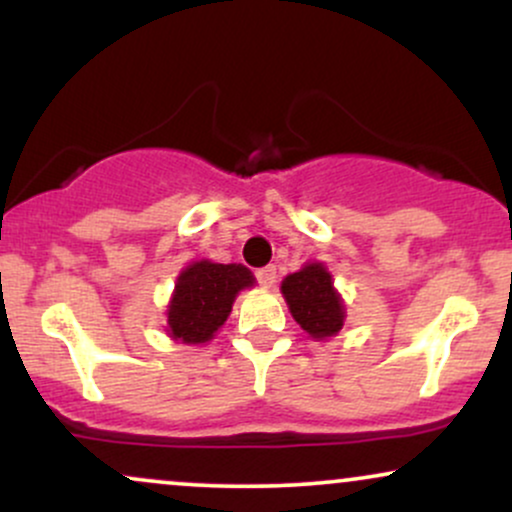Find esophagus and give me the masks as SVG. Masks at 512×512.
I'll return each mask as SVG.
<instances>
[{"instance_id": "34e87169", "label": "esophagus", "mask_w": 512, "mask_h": 512, "mask_svg": "<svg viewBox=\"0 0 512 512\" xmlns=\"http://www.w3.org/2000/svg\"><path fill=\"white\" fill-rule=\"evenodd\" d=\"M257 281H260L264 289H272V286L276 284V267H274V264L257 269Z\"/></svg>"}]
</instances>
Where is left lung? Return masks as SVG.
Returning <instances> with one entry per match:
<instances>
[{
	"mask_svg": "<svg viewBox=\"0 0 512 512\" xmlns=\"http://www.w3.org/2000/svg\"><path fill=\"white\" fill-rule=\"evenodd\" d=\"M281 296L293 320L315 342L337 337L344 327L346 308L342 293L334 289L330 269L322 262H305L298 272L281 281Z\"/></svg>",
	"mask_w": 512,
	"mask_h": 512,
	"instance_id": "left-lung-1",
	"label": "left lung"
}]
</instances>
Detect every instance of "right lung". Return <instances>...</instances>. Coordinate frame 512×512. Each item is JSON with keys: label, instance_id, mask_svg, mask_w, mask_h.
<instances>
[{"label": "right lung", "instance_id": "1", "mask_svg": "<svg viewBox=\"0 0 512 512\" xmlns=\"http://www.w3.org/2000/svg\"><path fill=\"white\" fill-rule=\"evenodd\" d=\"M255 284V276L243 264L190 262L178 274L170 293L166 334L187 346L211 342L231 315L238 293Z\"/></svg>", "mask_w": 512, "mask_h": 512}]
</instances>
